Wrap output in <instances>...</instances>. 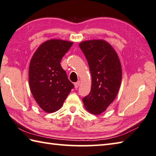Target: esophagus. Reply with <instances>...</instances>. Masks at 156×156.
<instances>
[{"instance_id": "34e87169", "label": "esophagus", "mask_w": 156, "mask_h": 156, "mask_svg": "<svg viewBox=\"0 0 156 156\" xmlns=\"http://www.w3.org/2000/svg\"><path fill=\"white\" fill-rule=\"evenodd\" d=\"M75 87L76 88V89H77V88H78L79 87V85H80V81H77V82H76V83H75Z\"/></svg>"}]
</instances>
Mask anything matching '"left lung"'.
Returning a JSON list of instances; mask_svg holds the SVG:
<instances>
[{"instance_id": "8db88e82", "label": "left lung", "mask_w": 156, "mask_h": 156, "mask_svg": "<svg viewBox=\"0 0 156 156\" xmlns=\"http://www.w3.org/2000/svg\"><path fill=\"white\" fill-rule=\"evenodd\" d=\"M79 45L92 75L90 92L82 99L84 107L91 113L101 114L118 93L122 77L121 63L113 47L105 41H86Z\"/></svg>"}]
</instances>
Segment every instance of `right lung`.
<instances>
[{
  "label": "right lung",
  "mask_w": 156,
  "mask_h": 156,
  "mask_svg": "<svg viewBox=\"0 0 156 156\" xmlns=\"http://www.w3.org/2000/svg\"><path fill=\"white\" fill-rule=\"evenodd\" d=\"M73 42L51 39L41 45L29 66V86L37 104L47 113L59 110L74 87L62 68V58Z\"/></svg>",
  "instance_id": "1"
}]
</instances>
